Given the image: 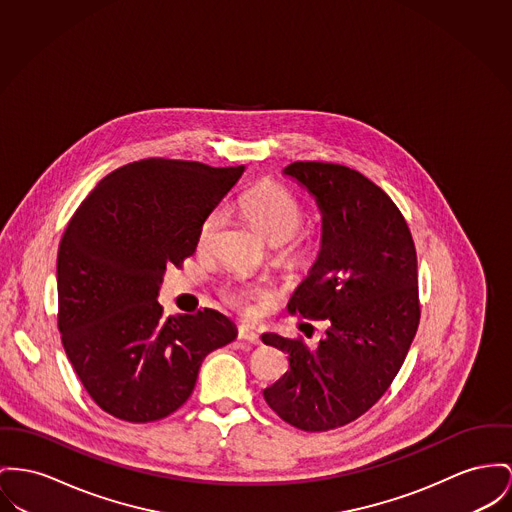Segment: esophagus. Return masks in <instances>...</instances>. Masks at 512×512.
Masks as SVG:
<instances>
[{
    "instance_id": "esophagus-1",
    "label": "esophagus",
    "mask_w": 512,
    "mask_h": 512,
    "mask_svg": "<svg viewBox=\"0 0 512 512\" xmlns=\"http://www.w3.org/2000/svg\"><path fill=\"white\" fill-rule=\"evenodd\" d=\"M237 336H239V340L248 341V343H260V336H258L256 328H252V326H248V324L239 326Z\"/></svg>"
}]
</instances>
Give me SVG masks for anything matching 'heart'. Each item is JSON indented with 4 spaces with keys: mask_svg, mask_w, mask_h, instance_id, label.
<instances>
[{
    "mask_svg": "<svg viewBox=\"0 0 512 512\" xmlns=\"http://www.w3.org/2000/svg\"><path fill=\"white\" fill-rule=\"evenodd\" d=\"M237 205L244 219L272 244L275 262L283 270L305 272L316 262L322 239L314 231H301L307 219V209L293 192L279 184L264 182L242 194ZM223 219V209H213L205 215L198 229L200 250L211 248L223 227ZM219 293L229 307L246 310L256 289L239 283H227Z\"/></svg>",
    "mask_w": 512,
    "mask_h": 512,
    "instance_id": "1",
    "label": "heart"
}]
</instances>
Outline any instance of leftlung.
Segmentation results:
<instances>
[{
    "label": "left lung",
    "instance_id": "1",
    "mask_svg": "<svg viewBox=\"0 0 512 512\" xmlns=\"http://www.w3.org/2000/svg\"><path fill=\"white\" fill-rule=\"evenodd\" d=\"M285 174L322 209V250L289 312L326 320L328 330L316 347L262 336L289 355L264 400L285 423L322 433L373 408L404 365L421 318L417 254L398 205L361 172L297 161Z\"/></svg>",
    "mask_w": 512,
    "mask_h": 512
}]
</instances>
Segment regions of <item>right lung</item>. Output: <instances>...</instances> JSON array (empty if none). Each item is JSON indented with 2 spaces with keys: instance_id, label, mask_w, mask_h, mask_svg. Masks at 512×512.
<instances>
[{
  "instance_id": "right-lung-1",
  "label": "right lung",
  "mask_w": 512,
  "mask_h": 512,
  "mask_svg": "<svg viewBox=\"0 0 512 512\" xmlns=\"http://www.w3.org/2000/svg\"><path fill=\"white\" fill-rule=\"evenodd\" d=\"M242 172L141 159L104 176L73 213L58 248V330L83 388L116 419L174 413L205 355L237 338L213 308L167 318L157 295L167 266L196 252L200 223Z\"/></svg>"
}]
</instances>
